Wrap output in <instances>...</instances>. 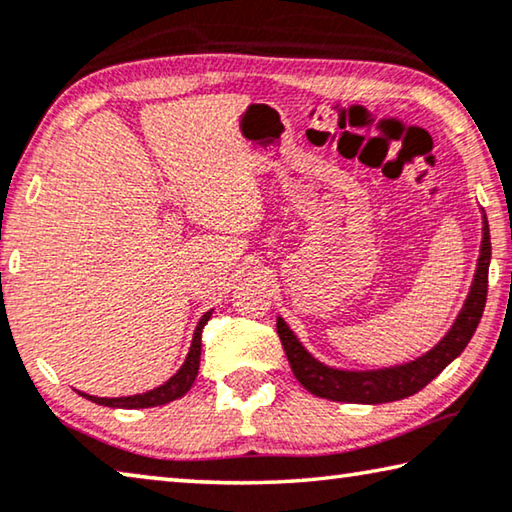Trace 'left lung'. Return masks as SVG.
Returning a JSON list of instances; mask_svg holds the SVG:
<instances>
[{
  "label": "left lung",
  "mask_w": 512,
  "mask_h": 512,
  "mask_svg": "<svg viewBox=\"0 0 512 512\" xmlns=\"http://www.w3.org/2000/svg\"><path fill=\"white\" fill-rule=\"evenodd\" d=\"M490 257V225L488 218L483 216L481 255H478L476 262L472 287H469L465 305H462L456 321H453L449 332H446L431 351L405 364H396V367L364 371L328 367V364L316 360L312 353H307V348L298 342L294 330L287 326L282 316H278V335L296 380L310 394L339 403L376 405L401 401L405 396L417 394L419 389H424L435 376H440V371L449 367V364L465 351L469 339H472L485 310V298H488Z\"/></svg>",
  "instance_id": "1"
}]
</instances>
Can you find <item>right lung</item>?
<instances>
[{"mask_svg":"<svg viewBox=\"0 0 512 512\" xmlns=\"http://www.w3.org/2000/svg\"><path fill=\"white\" fill-rule=\"evenodd\" d=\"M212 316V310L202 314L198 321L196 332H193L191 348L186 353V360L180 369H177L175 376H170L164 385L150 389V392L134 394V396H118V399H107V396H91L86 392H79L84 399L93 401L97 405H107V408H125V410H139V408H154V405H164L175 399H182V396L189 392L191 385L196 383L198 369H200V346H202V328Z\"/></svg>","mask_w":512,"mask_h":512,"instance_id":"obj_1","label":"right lung"}]
</instances>
